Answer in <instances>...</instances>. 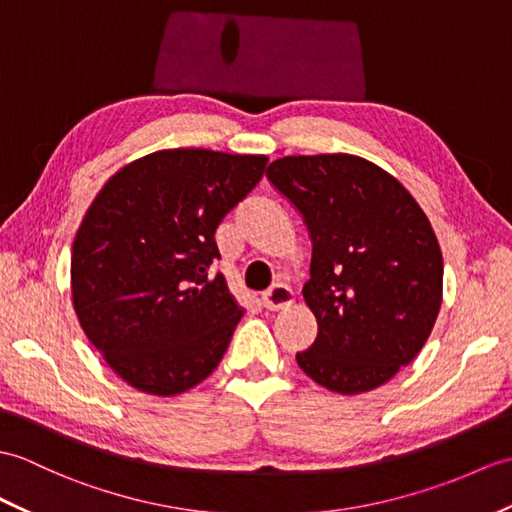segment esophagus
<instances>
[{"instance_id":"1","label":"esophagus","mask_w":512,"mask_h":512,"mask_svg":"<svg viewBox=\"0 0 512 512\" xmlns=\"http://www.w3.org/2000/svg\"><path fill=\"white\" fill-rule=\"evenodd\" d=\"M294 299L296 296H294L290 285L275 283L270 290L261 294V305H264L270 312H279V310H285V307H290L294 303Z\"/></svg>"}]
</instances>
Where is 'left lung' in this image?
<instances>
[{"label":"left lung","instance_id":"obj_1","mask_svg":"<svg viewBox=\"0 0 512 512\" xmlns=\"http://www.w3.org/2000/svg\"><path fill=\"white\" fill-rule=\"evenodd\" d=\"M266 176L314 246L303 299L318 336L296 362L338 395L386 384L417 358L441 310L443 253L430 220L395 176L355 154H292Z\"/></svg>","mask_w":512,"mask_h":512}]
</instances>
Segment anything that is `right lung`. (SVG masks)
I'll return each instance as SVG.
<instances>
[{
  "instance_id": "obj_1",
  "label": "right lung",
  "mask_w": 512,
  "mask_h": 512,
  "mask_svg": "<svg viewBox=\"0 0 512 512\" xmlns=\"http://www.w3.org/2000/svg\"><path fill=\"white\" fill-rule=\"evenodd\" d=\"M266 163V154L157 150L93 198L71 246V303L126 384L174 397L216 371L244 316L222 272H209L216 229Z\"/></svg>"
}]
</instances>
